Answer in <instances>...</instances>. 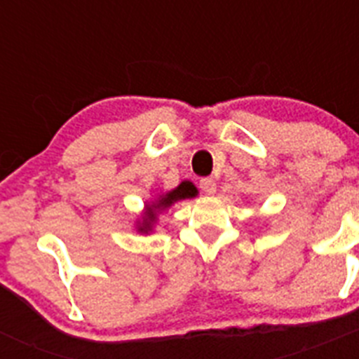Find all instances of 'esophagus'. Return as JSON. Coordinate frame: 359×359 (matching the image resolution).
<instances>
[{
	"instance_id": "esophagus-1",
	"label": "esophagus",
	"mask_w": 359,
	"mask_h": 359,
	"mask_svg": "<svg viewBox=\"0 0 359 359\" xmlns=\"http://www.w3.org/2000/svg\"><path fill=\"white\" fill-rule=\"evenodd\" d=\"M199 189H201L205 194H214L217 185H215V182L212 177H203L201 182H199Z\"/></svg>"
}]
</instances>
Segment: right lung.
Listing matches in <instances>:
<instances>
[{"instance_id":"1","label":"right lung","mask_w":359,"mask_h":359,"mask_svg":"<svg viewBox=\"0 0 359 359\" xmlns=\"http://www.w3.org/2000/svg\"><path fill=\"white\" fill-rule=\"evenodd\" d=\"M196 194H198V189H196V187L192 185L190 182H183L182 185L177 187V189H174L172 192L161 196V198L158 199L156 203H152L151 207H147V212H145V219H144V223H142V226H140V231H145V233H147V231L151 230L152 223H154V219H156V212L158 210H163V208L170 207L172 203L180 201V199L194 198Z\"/></svg>"}]
</instances>
